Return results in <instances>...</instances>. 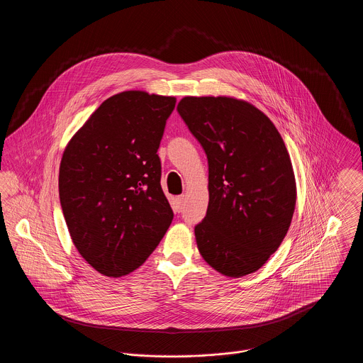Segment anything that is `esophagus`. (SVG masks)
<instances>
[{"label": "esophagus", "instance_id": "esophagus-1", "mask_svg": "<svg viewBox=\"0 0 363 363\" xmlns=\"http://www.w3.org/2000/svg\"><path fill=\"white\" fill-rule=\"evenodd\" d=\"M184 206H186V197H184V196H179V197H176V200H174V207H176V211H177V212H182V211L184 209Z\"/></svg>", "mask_w": 363, "mask_h": 363}]
</instances>
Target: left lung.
Masks as SVG:
<instances>
[{
	"label": "left lung",
	"instance_id": "left-lung-1",
	"mask_svg": "<svg viewBox=\"0 0 363 363\" xmlns=\"http://www.w3.org/2000/svg\"><path fill=\"white\" fill-rule=\"evenodd\" d=\"M177 111L208 159L206 218L194 233L203 259L239 278L261 268L282 243L296 204L291 157L271 120L226 96H186Z\"/></svg>",
	"mask_w": 363,
	"mask_h": 363
}]
</instances>
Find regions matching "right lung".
Listing matches in <instances>:
<instances>
[{
  "label": "right lung",
  "instance_id": "1",
  "mask_svg": "<svg viewBox=\"0 0 363 363\" xmlns=\"http://www.w3.org/2000/svg\"><path fill=\"white\" fill-rule=\"evenodd\" d=\"M176 98L141 91L101 104L68 143L58 191L79 255L107 277L137 269L173 219L157 148Z\"/></svg>",
  "mask_w": 363,
  "mask_h": 363
}]
</instances>
